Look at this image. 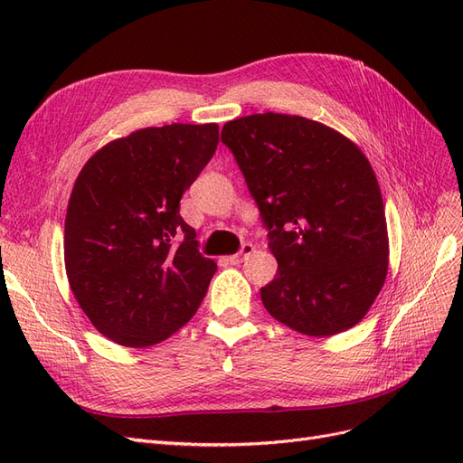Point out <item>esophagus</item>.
I'll return each instance as SVG.
<instances>
[{"instance_id":"esophagus-1","label":"esophagus","mask_w":463,"mask_h":463,"mask_svg":"<svg viewBox=\"0 0 463 463\" xmlns=\"http://www.w3.org/2000/svg\"><path fill=\"white\" fill-rule=\"evenodd\" d=\"M253 250H255V247H253V245H250V243H245V245L241 247L240 253L230 255V257H223V260L230 262V264H240V262H243L245 259H249V255H253Z\"/></svg>"}]
</instances>
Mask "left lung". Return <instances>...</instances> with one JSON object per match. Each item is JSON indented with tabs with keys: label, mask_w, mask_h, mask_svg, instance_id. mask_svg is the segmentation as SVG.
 I'll list each match as a JSON object with an SVG mask.
<instances>
[{
	"label": "left lung",
	"mask_w": 463,
	"mask_h": 463,
	"mask_svg": "<svg viewBox=\"0 0 463 463\" xmlns=\"http://www.w3.org/2000/svg\"><path fill=\"white\" fill-rule=\"evenodd\" d=\"M269 228L278 272L264 309L305 335L355 326L388 274L381 187L361 148L325 123L253 114L222 129Z\"/></svg>",
	"instance_id": "8db88e82"
}]
</instances>
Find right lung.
<instances>
[{
	"mask_svg": "<svg viewBox=\"0 0 463 463\" xmlns=\"http://www.w3.org/2000/svg\"><path fill=\"white\" fill-rule=\"evenodd\" d=\"M216 123H172L116 138L82 165L67 204L69 286L92 326L125 347L170 338L216 272L179 201L216 152Z\"/></svg>",
	"mask_w": 463,
	"mask_h": 463,
	"instance_id": "add662e5",
	"label": "right lung"
}]
</instances>
